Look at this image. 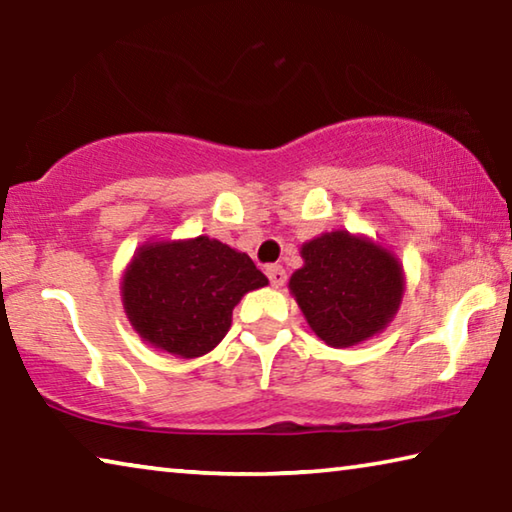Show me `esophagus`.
Wrapping results in <instances>:
<instances>
[{
    "mask_svg": "<svg viewBox=\"0 0 512 512\" xmlns=\"http://www.w3.org/2000/svg\"><path fill=\"white\" fill-rule=\"evenodd\" d=\"M266 275H268V280H271V284H273L275 289L284 287V282H287V271H284V268L277 266V264L268 266V268H266Z\"/></svg>",
    "mask_w": 512,
    "mask_h": 512,
    "instance_id": "esophagus-1",
    "label": "esophagus"
}]
</instances>
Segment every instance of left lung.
Instances as JSON below:
<instances>
[{"label":"left lung","mask_w":512,"mask_h":512,"mask_svg":"<svg viewBox=\"0 0 512 512\" xmlns=\"http://www.w3.org/2000/svg\"><path fill=\"white\" fill-rule=\"evenodd\" d=\"M305 264L289 291L318 339L350 348L379 334L400 309L402 264L391 250L348 230L325 232L302 244Z\"/></svg>","instance_id":"1"}]
</instances>
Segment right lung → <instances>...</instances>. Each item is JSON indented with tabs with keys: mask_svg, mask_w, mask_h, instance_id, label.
<instances>
[{
	"mask_svg": "<svg viewBox=\"0 0 512 512\" xmlns=\"http://www.w3.org/2000/svg\"><path fill=\"white\" fill-rule=\"evenodd\" d=\"M266 284L246 253L201 235L137 248L121 280V302L142 341L196 359L223 341L239 300Z\"/></svg>",
	"mask_w": 512,
	"mask_h": 512,
	"instance_id": "right-lung-1",
	"label": "right lung"
}]
</instances>
